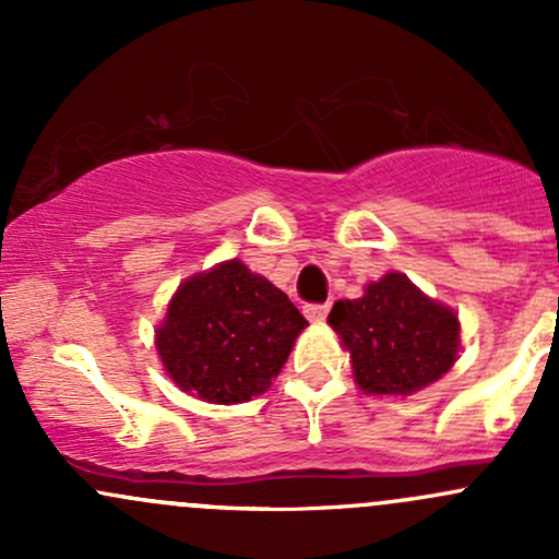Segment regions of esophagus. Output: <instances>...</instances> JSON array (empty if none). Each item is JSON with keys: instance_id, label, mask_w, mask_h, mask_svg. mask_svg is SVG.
<instances>
[{"instance_id": "esophagus-1", "label": "esophagus", "mask_w": 559, "mask_h": 559, "mask_svg": "<svg viewBox=\"0 0 559 559\" xmlns=\"http://www.w3.org/2000/svg\"><path fill=\"white\" fill-rule=\"evenodd\" d=\"M326 313H330V306H306V316L311 321H324L326 319Z\"/></svg>"}]
</instances>
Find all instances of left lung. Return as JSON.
<instances>
[{"instance_id":"obj_1","label":"left lung","mask_w":559,"mask_h":559,"mask_svg":"<svg viewBox=\"0 0 559 559\" xmlns=\"http://www.w3.org/2000/svg\"><path fill=\"white\" fill-rule=\"evenodd\" d=\"M326 321L365 394L408 397L447 376L460 354L454 308L427 297L403 273L370 281L357 300H337Z\"/></svg>"}]
</instances>
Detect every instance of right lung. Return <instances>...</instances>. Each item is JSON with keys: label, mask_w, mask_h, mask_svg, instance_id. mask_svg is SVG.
Returning <instances> with one entry per match:
<instances>
[{"label": "right lung", "mask_w": 559, "mask_h": 559, "mask_svg": "<svg viewBox=\"0 0 559 559\" xmlns=\"http://www.w3.org/2000/svg\"><path fill=\"white\" fill-rule=\"evenodd\" d=\"M306 326L278 286L227 259L175 289L154 343L180 392L235 405L267 392Z\"/></svg>", "instance_id": "1"}]
</instances>
